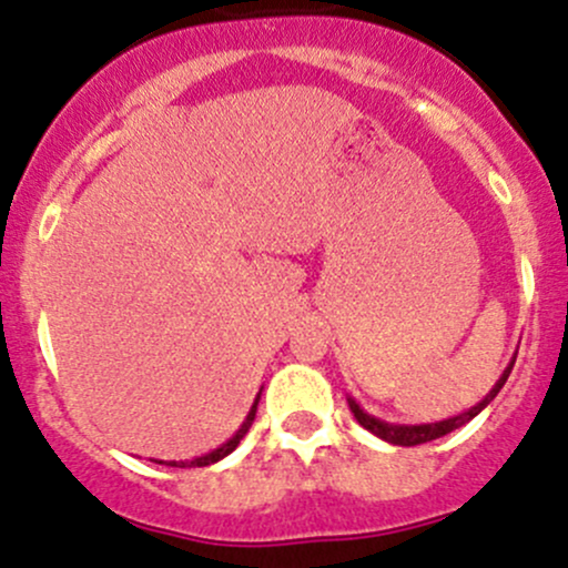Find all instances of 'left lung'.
<instances>
[{
	"label": "left lung",
	"instance_id": "obj_1",
	"mask_svg": "<svg viewBox=\"0 0 568 568\" xmlns=\"http://www.w3.org/2000/svg\"><path fill=\"white\" fill-rule=\"evenodd\" d=\"M515 356H518V354H515ZM513 365H515V359L509 362V365L505 367V373H501V378L496 381V386L490 388V392L486 394V397H483L480 403H477L475 407H469V410H467V413H462V416L445 418V422H437V424H418V426L386 424V422H381V418L369 416V413L362 410V407L356 405L352 397H348V407H352V413H354L356 422H359L362 426H365L367 432H373L375 437L386 439V443H392V445H405V448H407V445H422V443H429V439H437V437L448 435V432L458 429V426H464V424L473 422V418L477 416V413H480L483 407H486V405L490 403V399H494L496 394H499V388L507 384L509 373H513Z\"/></svg>",
	"mask_w": 568,
	"mask_h": 568
}]
</instances>
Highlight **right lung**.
Here are the masks:
<instances>
[{
    "label": "right lung",
    "mask_w": 568,
    "mask_h": 568,
    "mask_svg": "<svg viewBox=\"0 0 568 568\" xmlns=\"http://www.w3.org/2000/svg\"><path fill=\"white\" fill-rule=\"evenodd\" d=\"M257 403H260V394H257V399H254L250 416H246V422L241 424V429L235 432V435H233L231 439H227V443H222L220 448H214L212 454L199 456V458H190V462H158V464H165V467H180V469H184V467H209V464L220 462V458H225L227 454H233V450L239 448L241 439H244L246 432H250V426H252V422H254V413H257Z\"/></svg>",
    "instance_id": "right-lung-1"
}]
</instances>
